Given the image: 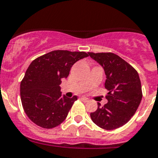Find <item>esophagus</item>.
Instances as JSON below:
<instances>
[{"label":"esophagus","mask_w":158,"mask_h":158,"mask_svg":"<svg viewBox=\"0 0 158 158\" xmlns=\"http://www.w3.org/2000/svg\"><path fill=\"white\" fill-rule=\"evenodd\" d=\"M80 99H81L83 101H84V102H88V101H89V100H88V98H87V97H80Z\"/></svg>","instance_id":"34e87169"}]
</instances>
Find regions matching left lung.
<instances>
[{
	"instance_id": "left-lung-1",
	"label": "left lung",
	"mask_w": 158,
	"mask_h": 158,
	"mask_svg": "<svg viewBox=\"0 0 158 158\" xmlns=\"http://www.w3.org/2000/svg\"><path fill=\"white\" fill-rule=\"evenodd\" d=\"M103 66L108 103L91 113L92 122L105 130H114L127 123L136 112L142 99L141 83L136 70L113 52H88Z\"/></svg>"
}]
</instances>
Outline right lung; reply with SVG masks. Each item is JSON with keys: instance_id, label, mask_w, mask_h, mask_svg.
Listing matches in <instances>:
<instances>
[{"instance_id": "1", "label": "right lung", "mask_w": 158, "mask_h": 158, "mask_svg": "<svg viewBox=\"0 0 158 158\" xmlns=\"http://www.w3.org/2000/svg\"><path fill=\"white\" fill-rule=\"evenodd\" d=\"M87 57L85 52L54 50L32 61L20 83L22 105L31 121L51 129L66 119L78 98L62 96L59 85L73 65Z\"/></svg>"}]
</instances>
